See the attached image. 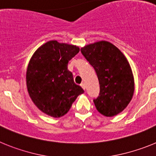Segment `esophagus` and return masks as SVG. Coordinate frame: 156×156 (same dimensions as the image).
<instances>
[{"instance_id": "esophagus-1", "label": "esophagus", "mask_w": 156, "mask_h": 156, "mask_svg": "<svg viewBox=\"0 0 156 156\" xmlns=\"http://www.w3.org/2000/svg\"><path fill=\"white\" fill-rule=\"evenodd\" d=\"M80 86H81V87H82L83 89V90H85V88H86V86H85V83H81V84H80Z\"/></svg>"}]
</instances>
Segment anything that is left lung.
<instances>
[{"label": "left lung", "mask_w": 156, "mask_h": 156, "mask_svg": "<svg viewBox=\"0 0 156 156\" xmlns=\"http://www.w3.org/2000/svg\"><path fill=\"white\" fill-rule=\"evenodd\" d=\"M80 51L98 78L100 93L94 100L97 110L108 117L120 113L134 92V79L126 58L119 48L105 41L86 45Z\"/></svg>", "instance_id": "obj_1"}]
</instances>
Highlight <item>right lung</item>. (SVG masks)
Wrapping results in <instances>:
<instances>
[{
  "label": "right lung",
  "mask_w": 156,
  "mask_h": 156,
  "mask_svg": "<svg viewBox=\"0 0 156 156\" xmlns=\"http://www.w3.org/2000/svg\"><path fill=\"white\" fill-rule=\"evenodd\" d=\"M79 47L50 41L33 55L27 71L29 95L37 108L48 115L59 118L84 90L74 83L68 63Z\"/></svg>",
  "instance_id": "add662e5"
}]
</instances>
